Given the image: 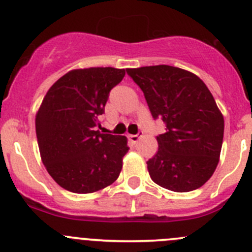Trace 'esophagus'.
I'll return each mask as SVG.
<instances>
[{"instance_id":"34e87169","label":"esophagus","mask_w":252,"mask_h":252,"mask_svg":"<svg viewBox=\"0 0 252 252\" xmlns=\"http://www.w3.org/2000/svg\"><path fill=\"white\" fill-rule=\"evenodd\" d=\"M141 136H142V131H140L139 134H136V135H129L128 138H129V140L133 142V144H136V142L139 141V139H140Z\"/></svg>"}]
</instances>
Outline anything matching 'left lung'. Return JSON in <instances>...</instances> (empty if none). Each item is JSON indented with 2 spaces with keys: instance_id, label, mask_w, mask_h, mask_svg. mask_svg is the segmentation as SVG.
<instances>
[{
  "instance_id": "obj_1",
  "label": "left lung",
  "mask_w": 252,
  "mask_h": 252,
  "mask_svg": "<svg viewBox=\"0 0 252 252\" xmlns=\"http://www.w3.org/2000/svg\"><path fill=\"white\" fill-rule=\"evenodd\" d=\"M144 93L155 119L166 133L157 136L158 151L147 163L151 179L175 192L199 189L216 171L224 119L212 94L194 73L159 64L128 68Z\"/></svg>"
}]
</instances>
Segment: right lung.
<instances>
[{
    "label": "right lung",
    "mask_w": 252,
    "mask_h": 252,
    "mask_svg": "<svg viewBox=\"0 0 252 252\" xmlns=\"http://www.w3.org/2000/svg\"><path fill=\"white\" fill-rule=\"evenodd\" d=\"M124 69H73L45 95L35 118L37 145L48 174L63 189L90 194L117 180L128 152L126 138L102 134L98 116Z\"/></svg>",
    "instance_id": "right-lung-1"
}]
</instances>
